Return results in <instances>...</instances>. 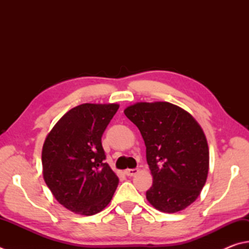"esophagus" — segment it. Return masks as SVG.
<instances>
[{
    "instance_id": "esophagus-1",
    "label": "esophagus",
    "mask_w": 249,
    "mask_h": 249,
    "mask_svg": "<svg viewBox=\"0 0 249 249\" xmlns=\"http://www.w3.org/2000/svg\"><path fill=\"white\" fill-rule=\"evenodd\" d=\"M138 172H139V169H138V168H134V169H126V170L124 171L125 176H128V177H133V176L137 175Z\"/></svg>"
}]
</instances>
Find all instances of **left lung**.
<instances>
[{
	"instance_id": "left-lung-1",
	"label": "left lung",
	"mask_w": 249,
	"mask_h": 249,
	"mask_svg": "<svg viewBox=\"0 0 249 249\" xmlns=\"http://www.w3.org/2000/svg\"><path fill=\"white\" fill-rule=\"evenodd\" d=\"M124 115L146 146L153 185L146 198L162 213L180 212L196 200L207 180V140L189 112L168 102L137 103Z\"/></svg>"
}]
</instances>
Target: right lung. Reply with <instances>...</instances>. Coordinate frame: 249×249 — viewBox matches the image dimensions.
<instances>
[{
	"mask_svg": "<svg viewBox=\"0 0 249 249\" xmlns=\"http://www.w3.org/2000/svg\"><path fill=\"white\" fill-rule=\"evenodd\" d=\"M118 108L117 104L73 107L45 139L44 181L58 203L70 212L95 214L112 198L119 179L105 162L102 135Z\"/></svg>",
	"mask_w": 249,
	"mask_h": 249,
	"instance_id": "1",
	"label": "right lung"
}]
</instances>
